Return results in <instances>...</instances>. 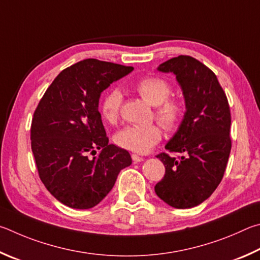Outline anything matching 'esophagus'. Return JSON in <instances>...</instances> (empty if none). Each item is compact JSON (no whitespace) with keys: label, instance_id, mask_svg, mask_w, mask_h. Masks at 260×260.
I'll return each mask as SVG.
<instances>
[{"label":"esophagus","instance_id":"esophagus-1","mask_svg":"<svg viewBox=\"0 0 260 260\" xmlns=\"http://www.w3.org/2000/svg\"><path fill=\"white\" fill-rule=\"evenodd\" d=\"M131 157H133L134 162H136V163L144 161V157H143V156H139V155H137V154H133V155H131Z\"/></svg>","mask_w":260,"mask_h":260}]
</instances>
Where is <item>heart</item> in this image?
Wrapping results in <instances>:
<instances>
[{"label": "heart", "instance_id": "heart-1", "mask_svg": "<svg viewBox=\"0 0 260 260\" xmlns=\"http://www.w3.org/2000/svg\"><path fill=\"white\" fill-rule=\"evenodd\" d=\"M135 90L144 100L155 106V117L167 130H176L180 125L185 114L181 100L169 98L171 85L167 80L158 76H147L135 84ZM123 95L118 89H112L104 95L100 111L108 123H116L120 116ZM162 130L160 125L125 126L117 131L114 140L118 146L135 153H147L160 142Z\"/></svg>", "mask_w": 260, "mask_h": 260}]
</instances>
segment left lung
Returning <instances> with one entry per match:
<instances>
[{"instance_id": "8db88e82", "label": "left lung", "mask_w": 260, "mask_h": 260, "mask_svg": "<svg viewBox=\"0 0 260 260\" xmlns=\"http://www.w3.org/2000/svg\"><path fill=\"white\" fill-rule=\"evenodd\" d=\"M157 71L176 75L186 112L166 145L181 156L156 155L166 175L155 185V193L172 208H193L210 198L224 176L232 147L229 100L215 73L193 57L171 58Z\"/></svg>"}]
</instances>
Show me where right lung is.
Returning a JSON list of instances; mask_svg holds the SVG:
<instances>
[{
	"label": "right lung",
	"instance_id": "right-lung-1",
	"mask_svg": "<svg viewBox=\"0 0 260 260\" xmlns=\"http://www.w3.org/2000/svg\"><path fill=\"white\" fill-rule=\"evenodd\" d=\"M133 71L131 66L84 59L53 80L35 109L30 140L39 176L67 207L97 206L120 171L133 163L129 152L108 144L98 111L103 91Z\"/></svg>",
	"mask_w": 260,
	"mask_h": 260
}]
</instances>
